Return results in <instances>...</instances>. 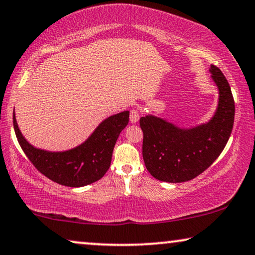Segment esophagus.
Returning <instances> with one entry per match:
<instances>
[{
    "mask_svg": "<svg viewBox=\"0 0 255 255\" xmlns=\"http://www.w3.org/2000/svg\"><path fill=\"white\" fill-rule=\"evenodd\" d=\"M139 117H140V114H139L138 109H132L130 111V122L131 123H137L139 121Z\"/></svg>",
    "mask_w": 255,
    "mask_h": 255,
    "instance_id": "1",
    "label": "esophagus"
}]
</instances>
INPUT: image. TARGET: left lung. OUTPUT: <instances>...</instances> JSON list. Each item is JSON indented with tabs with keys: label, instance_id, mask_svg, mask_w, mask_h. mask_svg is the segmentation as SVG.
<instances>
[{
	"label": "left lung",
	"instance_id": "1",
	"mask_svg": "<svg viewBox=\"0 0 255 255\" xmlns=\"http://www.w3.org/2000/svg\"><path fill=\"white\" fill-rule=\"evenodd\" d=\"M211 78L219 90L217 110L208 123L180 128L160 117H141L142 158L149 174L170 183L186 182L203 173L218 158L235 122V100L221 69L211 65Z\"/></svg>",
	"mask_w": 255,
	"mask_h": 255
}]
</instances>
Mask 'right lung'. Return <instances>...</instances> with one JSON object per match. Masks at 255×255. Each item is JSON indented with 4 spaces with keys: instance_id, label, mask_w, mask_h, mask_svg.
Returning a JSON list of instances; mask_svg holds the SVG:
<instances>
[{
    "instance_id": "add662e5",
    "label": "right lung",
    "mask_w": 255,
    "mask_h": 255,
    "mask_svg": "<svg viewBox=\"0 0 255 255\" xmlns=\"http://www.w3.org/2000/svg\"><path fill=\"white\" fill-rule=\"evenodd\" d=\"M128 111L108 117L81 145L65 152H48L29 144L20 133L13 113V128L20 147L41 174L59 184L83 187L103 177L111 163L118 135L128 123Z\"/></svg>"
}]
</instances>
